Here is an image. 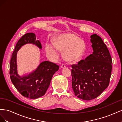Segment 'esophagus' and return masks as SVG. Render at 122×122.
Returning a JSON list of instances; mask_svg holds the SVG:
<instances>
[{
  "mask_svg": "<svg viewBox=\"0 0 122 122\" xmlns=\"http://www.w3.org/2000/svg\"><path fill=\"white\" fill-rule=\"evenodd\" d=\"M65 67H66V66H65V65H64V64L61 65V68H65Z\"/></svg>",
  "mask_w": 122,
  "mask_h": 122,
  "instance_id": "esophagus-1",
  "label": "esophagus"
}]
</instances>
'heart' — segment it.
Instances as JSON below:
<instances>
[{"label": "heart", "instance_id": "1", "mask_svg": "<svg viewBox=\"0 0 122 122\" xmlns=\"http://www.w3.org/2000/svg\"><path fill=\"white\" fill-rule=\"evenodd\" d=\"M86 45L82 40L73 34L59 35L54 39V43H47L46 53L52 58L58 56L59 50H62V56L66 61L73 62L82 56Z\"/></svg>", "mask_w": 122, "mask_h": 122}]
</instances>
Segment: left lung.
<instances>
[{
  "label": "left lung",
  "mask_w": 122,
  "mask_h": 122,
  "mask_svg": "<svg viewBox=\"0 0 122 122\" xmlns=\"http://www.w3.org/2000/svg\"><path fill=\"white\" fill-rule=\"evenodd\" d=\"M93 52L77 65H72V86L76 96L84 100L98 97L109 83L112 59L102 39L91 36Z\"/></svg>",
  "instance_id": "obj_1"
}]
</instances>
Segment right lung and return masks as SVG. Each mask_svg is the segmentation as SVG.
<instances>
[{
    "instance_id": "add662e5",
    "label": "right lung",
    "mask_w": 122,
    "mask_h": 122,
    "mask_svg": "<svg viewBox=\"0 0 122 122\" xmlns=\"http://www.w3.org/2000/svg\"><path fill=\"white\" fill-rule=\"evenodd\" d=\"M27 44H32L40 49L42 45L36 39L34 33H27L18 41L12 55L10 65V75L14 86L19 93L28 98L35 99L45 94L49 87L54 74L59 69V66L52 62L44 61L35 71L22 76L17 72V54L20 48Z\"/></svg>"
}]
</instances>
